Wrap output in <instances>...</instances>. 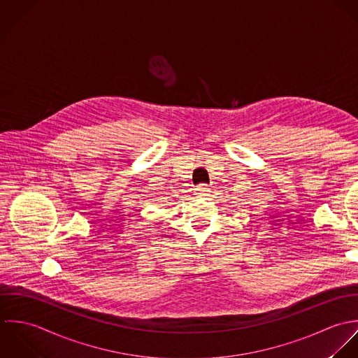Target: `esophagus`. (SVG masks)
Instances as JSON below:
<instances>
[{
	"instance_id": "obj_1",
	"label": "esophagus",
	"mask_w": 358,
	"mask_h": 358,
	"mask_svg": "<svg viewBox=\"0 0 358 358\" xmlns=\"http://www.w3.org/2000/svg\"><path fill=\"white\" fill-rule=\"evenodd\" d=\"M196 195H199V196H205L208 192H209V188H208V185H205V184H201V185H198L196 187Z\"/></svg>"
}]
</instances>
